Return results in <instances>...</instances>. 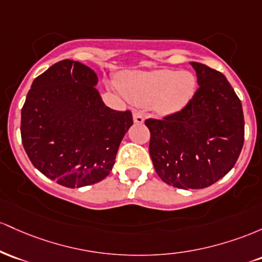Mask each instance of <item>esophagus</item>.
<instances>
[{
	"mask_svg": "<svg viewBox=\"0 0 262 262\" xmlns=\"http://www.w3.org/2000/svg\"><path fill=\"white\" fill-rule=\"evenodd\" d=\"M134 122L135 123H143L145 122V117H143V115L141 113H139V111H135L134 113Z\"/></svg>",
	"mask_w": 262,
	"mask_h": 262,
	"instance_id": "obj_1",
	"label": "esophagus"
}]
</instances>
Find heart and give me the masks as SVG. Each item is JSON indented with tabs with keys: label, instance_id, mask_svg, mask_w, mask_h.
<instances>
[{
	"label": "heart",
	"instance_id": "b5f03b06",
	"mask_svg": "<svg viewBox=\"0 0 262 262\" xmlns=\"http://www.w3.org/2000/svg\"><path fill=\"white\" fill-rule=\"evenodd\" d=\"M120 92L136 105H151L160 116L174 115L189 105L196 93V78L188 70L157 69L128 72L117 79Z\"/></svg>",
	"mask_w": 262,
	"mask_h": 262
}]
</instances>
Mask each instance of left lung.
<instances>
[{"label":"left lung","instance_id":"1","mask_svg":"<svg viewBox=\"0 0 262 262\" xmlns=\"http://www.w3.org/2000/svg\"><path fill=\"white\" fill-rule=\"evenodd\" d=\"M198 90L189 105L163 120H146L149 156L164 183L202 189L223 178L244 145L242 101L226 78L205 64L190 61Z\"/></svg>","mask_w":262,"mask_h":262}]
</instances>
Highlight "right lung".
Listing matches in <instances>:
<instances>
[{"label": "right lung", "instance_id": "add662e5", "mask_svg": "<svg viewBox=\"0 0 262 262\" xmlns=\"http://www.w3.org/2000/svg\"><path fill=\"white\" fill-rule=\"evenodd\" d=\"M98 75L66 59L37 76L20 111V136L33 166L68 188L95 184L110 174L131 127L130 111L107 107Z\"/></svg>", "mask_w": 262, "mask_h": 262}]
</instances>
